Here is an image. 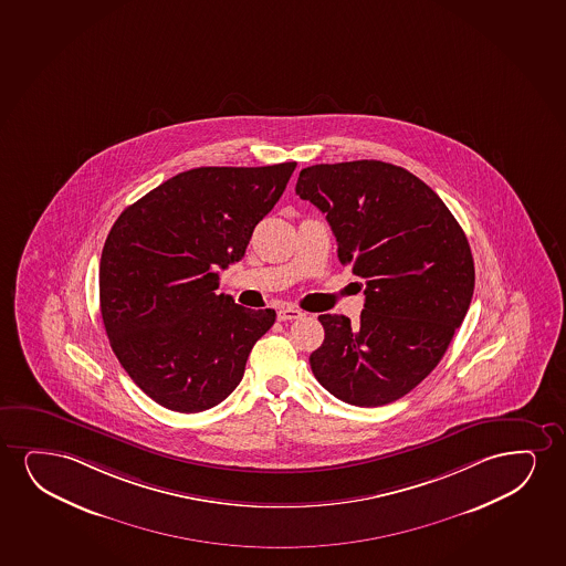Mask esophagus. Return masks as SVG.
<instances>
[{
    "mask_svg": "<svg viewBox=\"0 0 566 566\" xmlns=\"http://www.w3.org/2000/svg\"><path fill=\"white\" fill-rule=\"evenodd\" d=\"M303 313L300 308L290 307H280L279 308V321H295V318H302Z\"/></svg>",
    "mask_w": 566,
    "mask_h": 566,
    "instance_id": "obj_1",
    "label": "esophagus"
}]
</instances>
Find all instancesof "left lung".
Listing matches in <instances>:
<instances>
[{
	"label": "left lung",
	"instance_id": "1",
	"mask_svg": "<svg viewBox=\"0 0 566 566\" xmlns=\"http://www.w3.org/2000/svg\"><path fill=\"white\" fill-rule=\"evenodd\" d=\"M295 193L318 207L342 264L365 279L359 324L321 315L324 342L308 363L332 396L391 403L438 367L474 292L469 240L438 193L382 161L313 165Z\"/></svg>",
	"mask_w": 566,
	"mask_h": 566
}]
</instances>
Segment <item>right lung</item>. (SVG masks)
I'll list each match as a JSON object with an SVG mask.
<instances>
[{"label": "right lung", "mask_w": 566, "mask_h": 566, "mask_svg": "<svg viewBox=\"0 0 566 566\" xmlns=\"http://www.w3.org/2000/svg\"><path fill=\"white\" fill-rule=\"evenodd\" d=\"M295 165L186 170L111 228L99 263L103 324L118 363L155 403L206 411L242 380L276 313L217 294L219 271L243 258Z\"/></svg>", "instance_id": "add662e5"}]
</instances>
